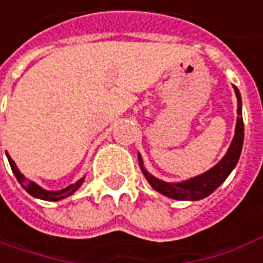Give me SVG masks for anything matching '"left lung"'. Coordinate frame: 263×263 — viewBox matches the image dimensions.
Here are the masks:
<instances>
[{
  "mask_svg": "<svg viewBox=\"0 0 263 263\" xmlns=\"http://www.w3.org/2000/svg\"><path fill=\"white\" fill-rule=\"evenodd\" d=\"M233 90H235L236 99H238V119H236L235 136L232 139L231 146L226 152V155L212 169L199 175V176L190 177L187 180H182V182H164L162 179L153 176L152 173L146 170L144 164H143L142 156H140V153H137L139 155V164H140L143 175L156 192H159V193H162L170 199H176V200H200V199H204L211 193H213L220 184L225 182L226 177L231 175L232 170L235 169V166L238 164L242 146H243L242 99H240L239 90L235 86H233Z\"/></svg>",
  "mask_w": 263,
  "mask_h": 263,
  "instance_id": "8db88e82",
  "label": "left lung"
}]
</instances>
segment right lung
Wrapping results in <instances>:
<instances>
[{
	"instance_id": "1",
	"label": "right lung",
	"mask_w": 263,
	"mask_h": 263,
	"mask_svg": "<svg viewBox=\"0 0 263 263\" xmlns=\"http://www.w3.org/2000/svg\"><path fill=\"white\" fill-rule=\"evenodd\" d=\"M7 159H8V162H10L11 169H12V173L15 175L17 177L18 183L21 184L23 187H24L31 196L37 197V199H43V200H48V202H57V200H61V199H66V197L71 196L76 190L79 189L80 186L83 184L84 182V177H81L80 180H77L76 183L70 184V186H67L64 189L61 190H45L43 189L40 184H37L35 182H32L30 179H27V177L18 170L17 164L15 162L11 159V156L7 153Z\"/></svg>"
}]
</instances>
